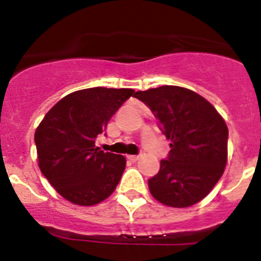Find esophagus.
Instances as JSON below:
<instances>
[{"label": "esophagus", "instance_id": "34e87169", "mask_svg": "<svg viewBox=\"0 0 261 261\" xmlns=\"http://www.w3.org/2000/svg\"><path fill=\"white\" fill-rule=\"evenodd\" d=\"M126 159H129L130 162H136L138 159V155H126Z\"/></svg>", "mask_w": 261, "mask_h": 261}]
</instances>
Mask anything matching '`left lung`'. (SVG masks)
I'll return each mask as SVG.
<instances>
[{"label": "left lung", "instance_id": "obj_1", "mask_svg": "<svg viewBox=\"0 0 261 261\" xmlns=\"http://www.w3.org/2000/svg\"><path fill=\"white\" fill-rule=\"evenodd\" d=\"M135 98L150 108L171 141L159 172L147 181L153 197L172 208L201 201L225 171L229 137L225 120L206 99L184 87L161 86L137 91Z\"/></svg>", "mask_w": 261, "mask_h": 261}]
</instances>
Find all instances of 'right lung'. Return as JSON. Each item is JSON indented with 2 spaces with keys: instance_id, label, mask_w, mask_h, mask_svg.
<instances>
[{
  "instance_id": "1",
  "label": "right lung",
  "mask_w": 261,
  "mask_h": 261,
  "mask_svg": "<svg viewBox=\"0 0 261 261\" xmlns=\"http://www.w3.org/2000/svg\"><path fill=\"white\" fill-rule=\"evenodd\" d=\"M133 93L107 87L78 90L64 96L41 120L35 132L39 167L64 199L93 206L115 191L126 161L100 150L95 140Z\"/></svg>"
}]
</instances>
